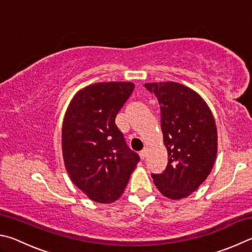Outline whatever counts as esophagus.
I'll return each instance as SVG.
<instances>
[{
    "mask_svg": "<svg viewBox=\"0 0 252 252\" xmlns=\"http://www.w3.org/2000/svg\"><path fill=\"white\" fill-rule=\"evenodd\" d=\"M147 153H148V149L147 148H144L143 151H140V153H139L140 158H142V159H145V157L147 156Z\"/></svg>",
    "mask_w": 252,
    "mask_h": 252,
    "instance_id": "34e87169",
    "label": "esophagus"
}]
</instances>
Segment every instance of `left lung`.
Segmentation results:
<instances>
[{
  "mask_svg": "<svg viewBox=\"0 0 252 252\" xmlns=\"http://www.w3.org/2000/svg\"><path fill=\"white\" fill-rule=\"evenodd\" d=\"M160 105V126L168 153L161 174H152L161 195L186 198L208 177L217 155V127L211 110L195 91L175 82L145 84Z\"/></svg>",
  "mask_w": 252,
  "mask_h": 252,
  "instance_id": "obj_1",
  "label": "left lung"
}]
</instances>
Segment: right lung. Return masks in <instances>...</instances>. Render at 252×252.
<instances>
[{
	"label": "right lung",
	"mask_w": 252,
	"mask_h": 252,
	"mask_svg": "<svg viewBox=\"0 0 252 252\" xmlns=\"http://www.w3.org/2000/svg\"><path fill=\"white\" fill-rule=\"evenodd\" d=\"M134 88L130 82L92 84L74 96L65 113L62 149L66 170L93 201L117 200L139 161L115 124Z\"/></svg>",
	"instance_id": "add662e5"
}]
</instances>
